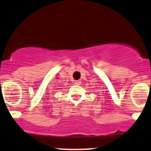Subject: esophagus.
<instances>
[{"instance_id": "34e87169", "label": "esophagus", "mask_w": 151, "mask_h": 151, "mask_svg": "<svg viewBox=\"0 0 151 151\" xmlns=\"http://www.w3.org/2000/svg\"><path fill=\"white\" fill-rule=\"evenodd\" d=\"M74 83H75V84H76V85H80L81 83V81H79V80L75 81H74Z\"/></svg>"}]
</instances>
